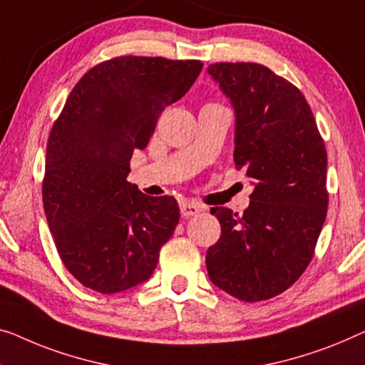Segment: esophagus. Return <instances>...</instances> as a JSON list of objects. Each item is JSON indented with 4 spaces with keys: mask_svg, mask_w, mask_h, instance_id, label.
<instances>
[{
    "mask_svg": "<svg viewBox=\"0 0 365 365\" xmlns=\"http://www.w3.org/2000/svg\"><path fill=\"white\" fill-rule=\"evenodd\" d=\"M180 211H182V216L183 217H190V216L198 215L200 211H203V206H200L197 203H188V201H185V203L180 205Z\"/></svg>",
    "mask_w": 365,
    "mask_h": 365,
    "instance_id": "esophagus-1",
    "label": "esophagus"
}]
</instances>
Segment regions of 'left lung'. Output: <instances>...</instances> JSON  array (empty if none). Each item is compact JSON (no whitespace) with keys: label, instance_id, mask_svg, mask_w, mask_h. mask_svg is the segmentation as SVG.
Instances as JSON below:
<instances>
[{"label":"left lung","instance_id":"8db88e82","mask_svg":"<svg viewBox=\"0 0 365 365\" xmlns=\"http://www.w3.org/2000/svg\"><path fill=\"white\" fill-rule=\"evenodd\" d=\"M236 114L235 162L254 192L242 215L213 208L221 237L206 252L213 284L242 302L280 295L313 257L328 211L324 143L302 91L260 63L208 67Z\"/></svg>","mask_w":365,"mask_h":365}]
</instances>
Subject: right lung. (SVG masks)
I'll list each match as a JSON object with an SVG mask.
<instances>
[{"label": "right lung", "mask_w": 365, "mask_h": 365, "mask_svg": "<svg viewBox=\"0 0 365 365\" xmlns=\"http://www.w3.org/2000/svg\"><path fill=\"white\" fill-rule=\"evenodd\" d=\"M201 68L200 61L111 58L80 78L53 123L43 211L63 265L86 288L110 295L154 274L180 210L173 197H148L129 183V162Z\"/></svg>", "instance_id": "right-lung-1"}]
</instances>
